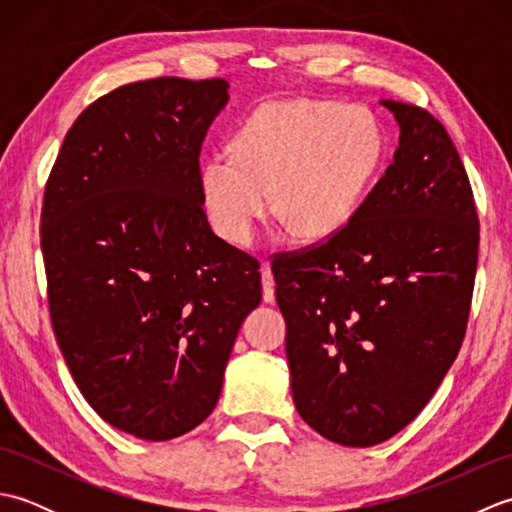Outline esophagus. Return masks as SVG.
Listing matches in <instances>:
<instances>
[{"instance_id": "1", "label": "esophagus", "mask_w": 512, "mask_h": 512, "mask_svg": "<svg viewBox=\"0 0 512 512\" xmlns=\"http://www.w3.org/2000/svg\"><path fill=\"white\" fill-rule=\"evenodd\" d=\"M262 288H264V301L273 303L275 301V277L270 273L268 264L262 266Z\"/></svg>"}]
</instances>
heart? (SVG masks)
I'll return each instance as SVG.
<instances>
[{"instance_id": "1", "label": "heart", "mask_w": 512, "mask_h": 512, "mask_svg": "<svg viewBox=\"0 0 512 512\" xmlns=\"http://www.w3.org/2000/svg\"><path fill=\"white\" fill-rule=\"evenodd\" d=\"M383 132L361 107L330 101L259 105L239 127L231 151L202 165L209 220L228 244L246 246L273 206L303 239L345 228L383 158Z\"/></svg>"}]
</instances>
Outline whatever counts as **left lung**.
<instances>
[{"label": "left lung", "instance_id": "left-lung-1", "mask_svg": "<svg viewBox=\"0 0 512 512\" xmlns=\"http://www.w3.org/2000/svg\"><path fill=\"white\" fill-rule=\"evenodd\" d=\"M400 127L394 162L328 242L273 262L292 400L343 447H374L418 416L469 319L480 224L447 129L380 101Z\"/></svg>", "mask_w": 512, "mask_h": 512}]
</instances>
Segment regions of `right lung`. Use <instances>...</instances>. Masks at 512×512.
<instances>
[{
	"instance_id": "right-lung-1",
	"label": "right lung",
	"mask_w": 512,
	"mask_h": 512,
	"mask_svg": "<svg viewBox=\"0 0 512 512\" xmlns=\"http://www.w3.org/2000/svg\"><path fill=\"white\" fill-rule=\"evenodd\" d=\"M224 79L123 85L65 134L43 193L52 330L99 416L140 440L184 436L215 409L259 264L204 213L200 149Z\"/></svg>"
}]
</instances>
